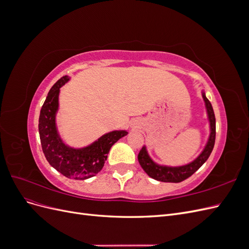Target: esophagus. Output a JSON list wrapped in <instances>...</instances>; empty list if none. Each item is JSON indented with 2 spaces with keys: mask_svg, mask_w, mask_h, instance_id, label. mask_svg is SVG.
<instances>
[{
  "mask_svg": "<svg viewBox=\"0 0 249 249\" xmlns=\"http://www.w3.org/2000/svg\"><path fill=\"white\" fill-rule=\"evenodd\" d=\"M135 124H137L136 122H133V123H132V125H135Z\"/></svg>",
  "mask_w": 249,
  "mask_h": 249,
  "instance_id": "esophagus-1",
  "label": "esophagus"
}]
</instances>
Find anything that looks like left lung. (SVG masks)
<instances>
[{
	"label": "left lung",
	"mask_w": 249,
	"mask_h": 249,
	"mask_svg": "<svg viewBox=\"0 0 249 249\" xmlns=\"http://www.w3.org/2000/svg\"><path fill=\"white\" fill-rule=\"evenodd\" d=\"M202 99L206 104L208 118L210 122V136L205 148H203V150L196 159L192 161L191 163L183 165V166L170 167V166H163V165L155 163L148 156L146 147L143 146L138 154V161L143 170H144L150 178H153L157 180H160V182H166V183L183 182L184 179L191 177L193 173L208 160V158L210 157L211 153H212L214 144H215L216 120H215V114H214L212 105H211L210 101L207 99L205 92H202Z\"/></svg>",
	"instance_id": "1"
}]
</instances>
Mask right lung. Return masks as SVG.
Returning <instances> with one entry per match:
<instances>
[{"label": "right lung", "instance_id": "right-lung-1", "mask_svg": "<svg viewBox=\"0 0 249 249\" xmlns=\"http://www.w3.org/2000/svg\"><path fill=\"white\" fill-rule=\"evenodd\" d=\"M67 76L58 80L51 88L39 115L38 131L42 152L51 166L69 178L86 179L94 177L104 167L111 146L125 136L126 131H113L103 135L92 144L82 148L66 145L59 136L56 126V113L59 107V92Z\"/></svg>", "mask_w": 249, "mask_h": 249}]
</instances>
